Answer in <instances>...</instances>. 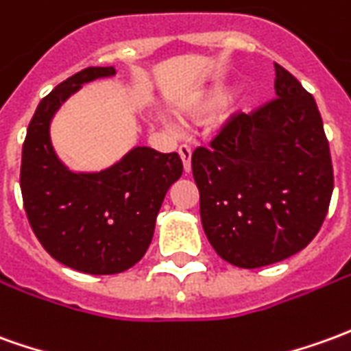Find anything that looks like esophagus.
Here are the masks:
<instances>
[{"instance_id":"34e87169","label":"esophagus","mask_w":351,"mask_h":351,"mask_svg":"<svg viewBox=\"0 0 351 351\" xmlns=\"http://www.w3.org/2000/svg\"><path fill=\"white\" fill-rule=\"evenodd\" d=\"M178 156L182 159L184 171L190 173V169H192V148L186 146V144H180V146H178Z\"/></svg>"}]
</instances>
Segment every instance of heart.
<instances>
[{
    "label": "heart",
    "instance_id": "heart-1",
    "mask_svg": "<svg viewBox=\"0 0 351 351\" xmlns=\"http://www.w3.org/2000/svg\"><path fill=\"white\" fill-rule=\"evenodd\" d=\"M230 100H232V93H230V89L217 87V89L210 90L209 95L201 100L199 112H203V114H215V112H220L222 108H226L228 104H230Z\"/></svg>",
    "mask_w": 351,
    "mask_h": 351
}]
</instances>
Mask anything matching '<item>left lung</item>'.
<instances>
[{
    "mask_svg": "<svg viewBox=\"0 0 351 351\" xmlns=\"http://www.w3.org/2000/svg\"><path fill=\"white\" fill-rule=\"evenodd\" d=\"M276 99L234 112L192 154L205 235L239 268L285 261L312 241L329 210L335 175L313 97L283 66Z\"/></svg>",
    "mask_w": 351,
    "mask_h": 351,
    "instance_id": "obj_1",
    "label": "left lung"
}]
</instances>
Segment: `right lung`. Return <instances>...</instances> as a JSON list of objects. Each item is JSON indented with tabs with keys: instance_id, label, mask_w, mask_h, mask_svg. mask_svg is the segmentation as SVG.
<instances>
[{
	"instance_id": "add662e5",
	"label": "right lung",
	"mask_w": 351,
	"mask_h": 351,
	"mask_svg": "<svg viewBox=\"0 0 351 351\" xmlns=\"http://www.w3.org/2000/svg\"><path fill=\"white\" fill-rule=\"evenodd\" d=\"M112 73V66H90L55 87L39 102L22 146L21 192L34 234L55 261L93 276L121 274L141 261L169 186L182 175L176 152L146 146L97 175L72 173L56 159L53 114L83 83Z\"/></svg>"
}]
</instances>
